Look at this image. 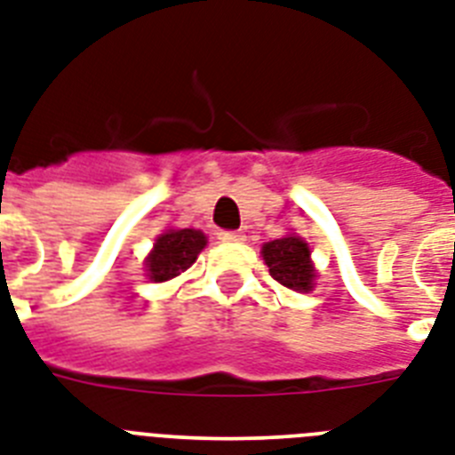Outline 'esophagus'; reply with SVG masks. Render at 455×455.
Wrapping results in <instances>:
<instances>
[{
    "label": "esophagus",
    "mask_w": 455,
    "mask_h": 455,
    "mask_svg": "<svg viewBox=\"0 0 455 455\" xmlns=\"http://www.w3.org/2000/svg\"><path fill=\"white\" fill-rule=\"evenodd\" d=\"M219 239L228 243H243L246 242V235L243 232H219Z\"/></svg>",
    "instance_id": "34e87169"
}]
</instances>
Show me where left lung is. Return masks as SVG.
Returning a JSON list of instances; mask_svg holds the SVG:
<instances>
[{
    "label": "left lung",
    "instance_id": "8db88e82",
    "mask_svg": "<svg viewBox=\"0 0 455 455\" xmlns=\"http://www.w3.org/2000/svg\"><path fill=\"white\" fill-rule=\"evenodd\" d=\"M262 260L281 286L299 292H309L314 288L316 269L311 262L309 246L302 236L286 235L262 243Z\"/></svg>",
    "mask_w": 455,
    "mask_h": 455
}]
</instances>
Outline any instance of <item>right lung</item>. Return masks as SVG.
<instances>
[{
  "instance_id": "obj_1",
  "label": "right lung",
  "mask_w": 455,
  "mask_h": 455,
  "mask_svg": "<svg viewBox=\"0 0 455 455\" xmlns=\"http://www.w3.org/2000/svg\"><path fill=\"white\" fill-rule=\"evenodd\" d=\"M204 246V232L193 230V228L163 232L153 243V251L148 253V258L144 260L146 276L156 281V283L174 279L197 260V255Z\"/></svg>"
}]
</instances>
